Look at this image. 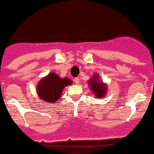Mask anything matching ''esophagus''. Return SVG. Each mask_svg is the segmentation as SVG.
<instances>
[{
	"instance_id": "obj_1",
	"label": "esophagus",
	"mask_w": 154,
	"mask_h": 154,
	"mask_svg": "<svg viewBox=\"0 0 154 154\" xmlns=\"http://www.w3.org/2000/svg\"><path fill=\"white\" fill-rule=\"evenodd\" d=\"M74 83H75L76 84H79V83H80V79L78 78V77H76V78H74Z\"/></svg>"
}]
</instances>
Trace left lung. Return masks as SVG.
I'll return each mask as SVG.
<instances>
[{
  "mask_svg": "<svg viewBox=\"0 0 154 154\" xmlns=\"http://www.w3.org/2000/svg\"><path fill=\"white\" fill-rule=\"evenodd\" d=\"M88 86L91 92L97 98H103L106 96L107 92V85L100 80V76L97 74H93L92 78L89 80Z\"/></svg>",
  "mask_w": 154,
  "mask_h": 154,
  "instance_id": "left-lung-1",
  "label": "left lung"
}]
</instances>
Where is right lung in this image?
<instances>
[{"label":"right lung","instance_id":"right-lung-1","mask_svg":"<svg viewBox=\"0 0 154 154\" xmlns=\"http://www.w3.org/2000/svg\"><path fill=\"white\" fill-rule=\"evenodd\" d=\"M73 81L68 77L61 78L54 72H51L38 82L37 93L42 100L54 103L61 96L63 88L71 85Z\"/></svg>","mask_w":154,"mask_h":154}]
</instances>
